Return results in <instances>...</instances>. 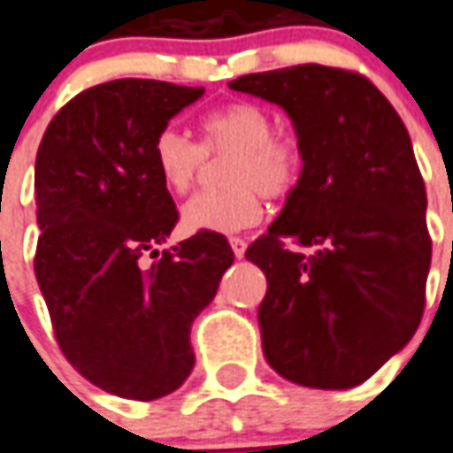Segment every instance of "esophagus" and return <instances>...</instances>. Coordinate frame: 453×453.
<instances>
[{"instance_id":"esophagus-1","label":"esophagus","mask_w":453,"mask_h":453,"mask_svg":"<svg viewBox=\"0 0 453 453\" xmlns=\"http://www.w3.org/2000/svg\"><path fill=\"white\" fill-rule=\"evenodd\" d=\"M229 243H232L234 256H236V258H242L243 253H246V242H243L242 236H232V239H229Z\"/></svg>"}]
</instances>
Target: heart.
Returning <instances> with one entry per match:
<instances>
[{
    "label": "heart",
    "mask_w": 453,
    "mask_h": 453,
    "mask_svg": "<svg viewBox=\"0 0 453 453\" xmlns=\"http://www.w3.org/2000/svg\"><path fill=\"white\" fill-rule=\"evenodd\" d=\"M200 143L173 127L150 141V158L168 190L185 195L200 180L204 158L229 156L221 170L224 190L195 195L182 207L190 232L236 234L256 226L268 200L290 197L303 180L304 146L295 134L275 131L271 111L253 102H232L200 119Z\"/></svg>",
    "instance_id": "b5f03b06"
}]
</instances>
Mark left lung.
Instances as JSON below:
<instances>
[{"mask_svg":"<svg viewBox=\"0 0 453 453\" xmlns=\"http://www.w3.org/2000/svg\"><path fill=\"white\" fill-rule=\"evenodd\" d=\"M229 88L280 104L304 146L297 190L246 249L268 280L263 354L297 386H358L412 339L425 312L432 239L410 134L354 70L310 63Z\"/></svg>","mask_w":453,"mask_h":453,"instance_id":"obj_1","label":"left lung"}]
</instances>
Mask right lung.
I'll use <instances>...</instances> for the list:
<instances>
[{"label":"right lung","instance_id":"obj_1","mask_svg":"<svg viewBox=\"0 0 453 453\" xmlns=\"http://www.w3.org/2000/svg\"><path fill=\"white\" fill-rule=\"evenodd\" d=\"M202 95L111 80L70 99L38 146V288L60 351L111 395L156 400L185 383L192 322L234 263L226 236L214 232L158 251L178 210L150 141Z\"/></svg>","mask_w":453,"mask_h":453}]
</instances>
